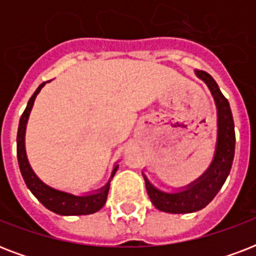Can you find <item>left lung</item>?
<instances>
[{
  "instance_id": "8db88e82",
  "label": "left lung",
  "mask_w": 256,
  "mask_h": 256,
  "mask_svg": "<svg viewBox=\"0 0 256 256\" xmlns=\"http://www.w3.org/2000/svg\"><path fill=\"white\" fill-rule=\"evenodd\" d=\"M195 76L206 84L216 108V144L210 166L195 180L172 191L156 186L142 171L152 203L158 210L170 214H188L206 207L226 182L234 160L235 130L230 104L210 74L195 70Z\"/></svg>"
}]
</instances>
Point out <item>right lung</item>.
Wrapping results in <instances>:
<instances>
[{
	"instance_id": "obj_1",
	"label": "right lung",
	"mask_w": 256,
	"mask_h": 256,
	"mask_svg": "<svg viewBox=\"0 0 256 256\" xmlns=\"http://www.w3.org/2000/svg\"><path fill=\"white\" fill-rule=\"evenodd\" d=\"M49 82V81H48ZM46 85V82L41 84L38 88L34 92L32 98L28 102L25 112L21 116L20 124H18L17 132V158L20 170H21L22 178L25 180L26 186L32 191V194L48 208L53 211L58 215H88L94 214L96 211H100L108 199V188H110V182L112 176L116 175L118 166L120 164H114L108 178V183L96 191H88L85 194H73L70 191L61 190L57 187H53L44 182L30 166V162L28 160L25 148V134H26V124L29 120L30 112L33 108L34 100L37 98L38 92H41V88Z\"/></svg>"
}]
</instances>
